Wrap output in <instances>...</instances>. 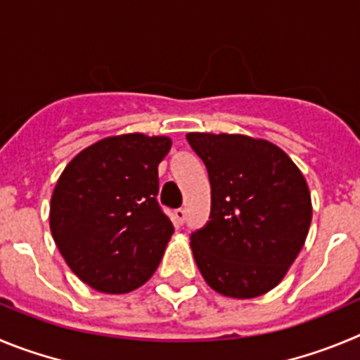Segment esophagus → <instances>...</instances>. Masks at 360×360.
<instances>
[{
	"instance_id": "esophagus-1",
	"label": "esophagus",
	"mask_w": 360,
	"mask_h": 360,
	"mask_svg": "<svg viewBox=\"0 0 360 360\" xmlns=\"http://www.w3.org/2000/svg\"><path fill=\"white\" fill-rule=\"evenodd\" d=\"M174 219H176L177 224H183L184 219H186V210L183 208H177L176 212H174Z\"/></svg>"
}]
</instances>
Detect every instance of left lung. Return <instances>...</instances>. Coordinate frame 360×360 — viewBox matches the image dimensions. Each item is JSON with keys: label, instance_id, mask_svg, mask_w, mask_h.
Returning a JSON list of instances; mask_svg holds the SVG:
<instances>
[{"label": "left lung", "instance_id": "8db88e82", "mask_svg": "<svg viewBox=\"0 0 360 360\" xmlns=\"http://www.w3.org/2000/svg\"><path fill=\"white\" fill-rule=\"evenodd\" d=\"M212 184L206 226L190 236L217 292L249 300L274 289L305 244L312 202L300 168L276 145L242 134H186Z\"/></svg>", "mask_w": 360, "mask_h": 360}]
</instances>
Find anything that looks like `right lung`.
I'll list each match as a JSON object with an SVG mask.
<instances>
[{"label": "right lung", "mask_w": 360, "mask_h": 360, "mask_svg": "<svg viewBox=\"0 0 360 360\" xmlns=\"http://www.w3.org/2000/svg\"><path fill=\"white\" fill-rule=\"evenodd\" d=\"M167 136L122 134L84 148L53 190L50 229L70 269L105 294L138 289L160 265L174 226L158 202Z\"/></svg>", "instance_id": "add662e5"}]
</instances>
